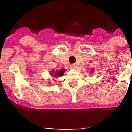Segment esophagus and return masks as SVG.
Masks as SVG:
<instances>
[{
  "label": "esophagus",
  "mask_w": 132,
  "mask_h": 132,
  "mask_svg": "<svg viewBox=\"0 0 132 132\" xmlns=\"http://www.w3.org/2000/svg\"><path fill=\"white\" fill-rule=\"evenodd\" d=\"M70 67H71V68H73V69L76 68V65H75V64H71V65H70Z\"/></svg>",
  "instance_id": "obj_1"
}]
</instances>
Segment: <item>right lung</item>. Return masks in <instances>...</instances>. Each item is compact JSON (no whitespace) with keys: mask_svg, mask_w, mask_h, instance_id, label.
<instances>
[{"mask_svg":"<svg viewBox=\"0 0 132 132\" xmlns=\"http://www.w3.org/2000/svg\"><path fill=\"white\" fill-rule=\"evenodd\" d=\"M65 72V69H61L60 70H56V71H52L51 73V76H62L64 75V73Z\"/></svg>","mask_w":132,"mask_h":132,"instance_id":"add662e5","label":"right lung"}]
</instances>
